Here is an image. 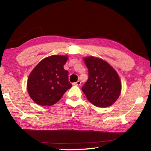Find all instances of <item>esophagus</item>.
Here are the masks:
<instances>
[{
    "mask_svg": "<svg viewBox=\"0 0 151 151\" xmlns=\"http://www.w3.org/2000/svg\"><path fill=\"white\" fill-rule=\"evenodd\" d=\"M74 85H76V86H81V82L80 81H78L77 82H76V83H74Z\"/></svg>",
    "mask_w": 151,
    "mask_h": 151,
    "instance_id": "obj_1",
    "label": "esophagus"
}]
</instances>
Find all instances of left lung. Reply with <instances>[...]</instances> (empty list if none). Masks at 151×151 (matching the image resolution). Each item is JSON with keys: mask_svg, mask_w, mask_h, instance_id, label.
Instances as JSON below:
<instances>
[{"mask_svg": "<svg viewBox=\"0 0 151 151\" xmlns=\"http://www.w3.org/2000/svg\"><path fill=\"white\" fill-rule=\"evenodd\" d=\"M88 79L82 87L88 100L98 107H108L115 103L121 93L122 83L115 69L101 58H84Z\"/></svg>", "mask_w": 151, "mask_h": 151, "instance_id": "8db88e82", "label": "left lung"}]
</instances>
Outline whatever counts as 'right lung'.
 <instances>
[{
  "label": "right lung",
  "mask_w": 151,
  "mask_h": 151,
  "mask_svg": "<svg viewBox=\"0 0 151 151\" xmlns=\"http://www.w3.org/2000/svg\"><path fill=\"white\" fill-rule=\"evenodd\" d=\"M67 55H51L40 61L30 72L27 88L32 100L39 105L51 106L62 98L72 85L64 65Z\"/></svg>",
  "instance_id": "right-lung-1"
}]
</instances>
